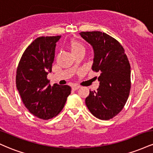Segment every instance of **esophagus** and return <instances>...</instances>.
<instances>
[{"mask_svg": "<svg viewBox=\"0 0 153 153\" xmlns=\"http://www.w3.org/2000/svg\"><path fill=\"white\" fill-rule=\"evenodd\" d=\"M80 88V86H78V85H73V87H72V89L74 91H76L78 90V89Z\"/></svg>", "mask_w": 153, "mask_h": 153, "instance_id": "obj_1", "label": "esophagus"}]
</instances>
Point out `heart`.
Returning <instances> with one entry per match:
<instances>
[{"mask_svg": "<svg viewBox=\"0 0 153 153\" xmlns=\"http://www.w3.org/2000/svg\"><path fill=\"white\" fill-rule=\"evenodd\" d=\"M70 48L72 53L73 54L78 53L80 52H85V46L83 45V44L80 42L77 41V40H73L70 43Z\"/></svg>", "mask_w": 153, "mask_h": 153, "instance_id": "heart-1", "label": "heart"}]
</instances>
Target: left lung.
Here are the masks:
<instances>
[{
	"instance_id": "left-lung-1",
	"label": "left lung",
	"mask_w": 153,
	"mask_h": 153,
	"mask_svg": "<svg viewBox=\"0 0 153 153\" xmlns=\"http://www.w3.org/2000/svg\"><path fill=\"white\" fill-rule=\"evenodd\" d=\"M94 51L92 70L99 73V87L90 91L85 104L91 113L101 120L117 116L127 102L131 88L130 65L121 44L101 31L80 33Z\"/></svg>"
}]
</instances>
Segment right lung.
<instances>
[{
  "label": "right lung",
  "mask_w": 153,
  "mask_h": 153,
  "mask_svg": "<svg viewBox=\"0 0 153 153\" xmlns=\"http://www.w3.org/2000/svg\"><path fill=\"white\" fill-rule=\"evenodd\" d=\"M61 36H40L23 53L16 70V83L29 111L47 120L59 114L71 94L69 85L51 86L47 75L52 72L56 42Z\"/></svg>",
  "instance_id": "obj_1"
}]
</instances>
